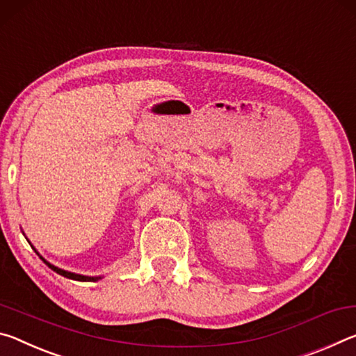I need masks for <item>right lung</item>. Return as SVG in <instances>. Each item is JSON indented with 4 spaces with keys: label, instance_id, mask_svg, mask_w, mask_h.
<instances>
[{
    "label": "right lung",
    "instance_id": "add662e5",
    "mask_svg": "<svg viewBox=\"0 0 356 356\" xmlns=\"http://www.w3.org/2000/svg\"><path fill=\"white\" fill-rule=\"evenodd\" d=\"M33 248V246H31ZM34 249V248H33ZM36 250V249H34ZM36 254L39 255V259L44 261V264L50 268V270H54L55 273H58V275H61V276H64V277H67V279H74V281H81V282H96V281H99V279H102V276H83V275H77V273H71V271H66V270H61V268H58V266H55V265H51L50 261H47L42 255H40L38 250H36Z\"/></svg>",
    "mask_w": 356,
    "mask_h": 356
}]
</instances>
